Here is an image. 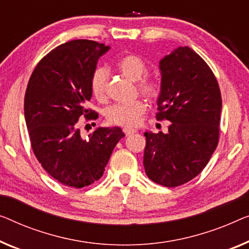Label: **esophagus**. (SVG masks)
Wrapping results in <instances>:
<instances>
[{
    "instance_id": "esophagus-1",
    "label": "esophagus",
    "mask_w": 249,
    "mask_h": 249,
    "mask_svg": "<svg viewBox=\"0 0 249 249\" xmlns=\"http://www.w3.org/2000/svg\"><path fill=\"white\" fill-rule=\"evenodd\" d=\"M123 132L125 133L126 136H129V135H132V134H134V133H136L135 129L127 128V127H124V128H123Z\"/></svg>"
}]
</instances>
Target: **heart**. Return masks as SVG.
Listing matches in <instances>:
<instances>
[{
	"instance_id": "heart-1",
	"label": "heart",
	"mask_w": 249,
	"mask_h": 249,
	"mask_svg": "<svg viewBox=\"0 0 249 249\" xmlns=\"http://www.w3.org/2000/svg\"><path fill=\"white\" fill-rule=\"evenodd\" d=\"M117 69L128 79L136 81V87L144 97L155 101L161 95L162 86L157 78L147 76L148 65L142 57L137 54H126L116 62ZM90 91L96 101L105 102L107 96V71L97 68L90 77ZM146 112V104L141 99L127 105L116 104L105 109V118L110 125L134 127L140 123L142 115Z\"/></svg>"
}]
</instances>
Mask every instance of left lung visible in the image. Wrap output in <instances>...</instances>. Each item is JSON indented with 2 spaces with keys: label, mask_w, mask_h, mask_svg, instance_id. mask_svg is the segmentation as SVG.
Returning <instances> with one entry per match:
<instances>
[{
  "label": "left lung",
  "mask_w": 249,
  "mask_h": 249,
  "mask_svg": "<svg viewBox=\"0 0 249 249\" xmlns=\"http://www.w3.org/2000/svg\"><path fill=\"white\" fill-rule=\"evenodd\" d=\"M161 95L157 120L169 132H145L144 169L153 182L179 187L205 169L219 142L221 94L207 62L189 47L160 61Z\"/></svg>",
  "instance_id": "8db88e82"
}]
</instances>
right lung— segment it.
<instances>
[{
  "instance_id": "right-lung-1",
  "label": "right lung",
  "mask_w": 249,
  "mask_h": 249,
  "mask_svg": "<svg viewBox=\"0 0 249 249\" xmlns=\"http://www.w3.org/2000/svg\"><path fill=\"white\" fill-rule=\"evenodd\" d=\"M109 47L91 40L62 43L38 62L24 96V117L36 160L61 184L84 188L101 179L110 154L125 136L120 127H99L81 139L78 121H95L90 77Z\"/></svg>"
}]
</instances>
